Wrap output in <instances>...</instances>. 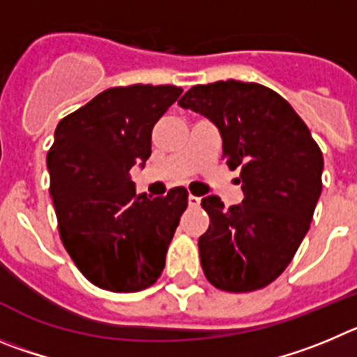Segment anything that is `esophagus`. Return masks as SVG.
Masks as SVG:
<instances>
[{
	"instance_id": "1",
	"label": "esophagus",
	"mask_w": 357,
	"mask_h": 357,
	"mask_svg": "<svg viewBox=\"0 0 357 357\" xmlns=\"http://www.w3.org/2000/svg\"><path fill=\"white\" fill-rule=\"evenodd\" d=\"M188 204H190L192 208H197L199 204H201V197H197V195H188Z\"/></svg>"
}]
</instances>
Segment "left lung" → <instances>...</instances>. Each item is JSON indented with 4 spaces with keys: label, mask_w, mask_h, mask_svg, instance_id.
Here are the masks:
<instances>
[{
    "label": "left lung",
    "mask_w": 357,
    "mask_h": 357,
    "mask_svg": "<svg viewBox=\"0 0 357 357\" xmlns=\"http://www.w3.org/2000/svg\"><path fill=\"white\" fill-rule=\"evenodd\" d=\"M179 107L201 114L222 137V158L240 167L243 201L229 210L202 199L210 227L199 238L204 275L226 291L271 284L291 261L322 194V151L278 92L236 79L195 85Z\"/></svg>",
    "instance_id": "left-lung-1"
}]
</instances>
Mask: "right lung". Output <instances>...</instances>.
Listing matches in <instances>:
<instances>
[{
	"label": "right lung",
	"instance_id": "1",
	"mask_svg": "<svg viewBox=\"0 0 357 357\" xmlns=\"http://www.w3.org/2000/svg\"><path fill=\"white\" fill-rule=\"evenodd\" d=\"M172 85L115 86L62 119L47 153L60 238L82 274L102 290L155 284L188 192L137 194L130 171L146 165L151 133L181 96Z\"/></svg>",
	"mask_w": 357,
	"mask_h": 357
}]
</instances>
